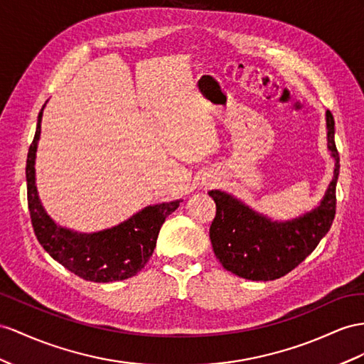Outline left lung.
Here are the masks:
<instances>
[{
	"instance_id": "left-lung-1",
	"label": "left lung",
	"mask_w": 364,
	"mask_h": 364,
	"mask_svg": "<svg viewBox=\"0 0 364 364\" xmlns=\"http://www.w3.org/2000/svg\"><path fill=\"white\" fill-rule=\"evenodd\" d=\"M328 149L335 160L333 178L323 200L311 212L286 221H274L247 204L221 191L209 195L217 204L209 235L220 263L226 271L252 282L284 277L312 254L328 234L335 217V188L340 173V156L335 146V121L326 112Z\"/></svg>"
}]
</instances>
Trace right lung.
Returning <instances> with one entry per match:
<instances>
[{
	"label": "right lung",
	"instance_id": "obj_1",
	"mask_svg": "<svg viewBox=\"0 0 364 364\" xmlns=\"http://www.w3.org/2000/svg\"><path fill=\"white\" fill-rule=\"evenodd\" d=\"M43 110L44 106L38 114L26 164L27 203L40 245L60 264L87 282L110 283L136 275L152 257L164 220L178 209L181 200L147 206L118 226L93 234H81L57 225L46 213L35 184V158Z\"/></svg>",
	"mask_w": 364,
	"mask_h": 364
}]
</instances>
